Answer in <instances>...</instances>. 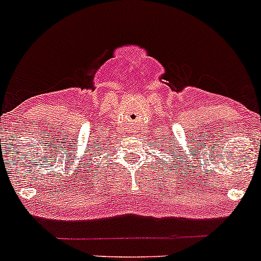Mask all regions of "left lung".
Here are the masks:
<instances>
[{"mask_svg": "<svg viewBox=\"0 0 261 261\" xmlns=\"http://www.w3.org/2000/svg\"><path fill=\"white\" fill-rule=\"evenodd\" d=\"M180 149H181V147H180ZM168 150L171 151V154H172V153H176V150H171V147H168ZM177 162H179V161H176V163H177ZM184 162H187V161H184Z\"/></svg>", "mask_w": 261, "mask_h": 261, "instance_id": "left-lung-1", "label": "left lung"}]
</instances>
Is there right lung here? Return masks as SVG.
<instances>
[{"label": "right lung", "mask_w": 261, "mask_h": 261, "mask_svg": "<svg viewBox=\"0 0 261 261\" xmlns=\"http://www.w3.org/2000/svg\"><path fill=\"white\" fill-rule=\"evenodd\" d=\"M95 149H96V147H95ZM95 149H94V150H93L94 153H96V150H95ZM99 151H102V149H99Z\"/></svg>", "instance_id": "add662e5"}]
</instances>
